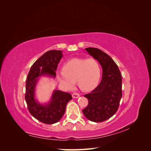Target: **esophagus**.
I'll list each match as a JSON object with an SVG mask.
<instances>
[{"mask_svg": "<svg viewBox=\"0 0 151 151\" xmlns=\"http://www.w3.org/2000/svg\"><path fill=\"white\" fill-rule=\"evenodd\" d=\"M72 96V98H79V97L80 96L79 94H78V93H73Z\"/></svg>", "mask_w": 151, "mask_h": 151, "instance_id": "obj_1", "label": "esophagus"}]
</instances>
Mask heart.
<instances>
[{
  "label": "heart",
  "mask_w": 151,
  "mask_h": 151,
  "mask_svg": "<svg viewBox=\"0 0 151 151\" xmlns=\"http://www.w3.org/2000/svg\"><path fill=\"white\" fill-rule=\"evenodd\" d=\"M101 74V65L96 59L74 58L64 63L57 77L68 89H72L77 81L81 90L89 91L97 85Z\"/></svg>",
  "instance_id": "1"
}]
</instances>
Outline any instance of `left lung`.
Masks as SVG:
<instances>
[{"label": "left lung", "mask_w": 151, "mask_h": 151, "mask_svg": "<svg viewBox=\"0 0 151 151\" xmlns=\"http://www.w3.org/2000/svg\"><path fill=\"white\" fill-rule=\"evenodd\" d=\"M103 68L101 83L91 93L84 95L88 105L83 112L91 122H102L111 118L119 107L122 96V79L116 63L108 54L96 48H85Z\"/></svg>", "instance_id": "left-lung-1"}]
</instances>
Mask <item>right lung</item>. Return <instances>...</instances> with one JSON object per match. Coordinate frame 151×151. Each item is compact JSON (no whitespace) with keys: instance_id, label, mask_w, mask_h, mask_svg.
<instances>
[{"instance_id":"1","label":"right lung","mask_w":151,"mask_h":151,"mask_svg":"<svg viewBox=\"0 0 151 151\" xmlns=\"http://www.w3.org/2000/svg\"><path fill=\"white\" fill-rule=\"evenodd\" d=\"M61 50H50L36 60L28 73L26 83L25 99L31 115L45 124L59 122L64 115L67 103L72 99L70 94L55 90L50 101L41 104L35 99V88L41 76L55 78L57 66L62 58Z\"/></svg>"}]
</instances>
